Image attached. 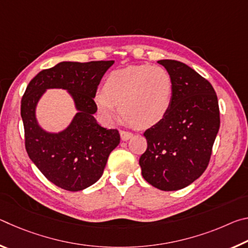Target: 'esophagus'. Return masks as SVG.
I'll list each match as a JSON object with an SVG mask.
<instances>
[{"instance_id":"obj_1","label":"esophagus","mask_w":248,"mask_h":248,"mask_svg":"<svg viewBox=\"0 0 248 248\" xmlns=\"http://www.w3.org/2000/svg\"><path fill=\"white\" fill-rule=\"evenodd\" d=\"M132 136H133V134L131 132H129V131H124V130H121V131H120V137H121V140H123V141L129 140L130 138H132Z\"/></svg>"}]
</instances>
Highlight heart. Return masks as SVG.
Wrapping results in <instances>:
<instances>
[{
    "label": "heart",
    "instance_id": "b5f03b06",
    "mask_svg": "<svg viewBox=\"0 0 248 248\" xmlns=\"http://www.w3.org/2000/svg\"><path fill=\"white\" fill-rule=\"evenodd\" d=\"M173 99V78L159 65L139 64L115 70L108 75L104 92L95 95L98 110L105 119L118 114L138 128L158 124L170 111Z\"/></svg>",
    "mask_w": 248,
    "mask_h": 248
}]
</instances>
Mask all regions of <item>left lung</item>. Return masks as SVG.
Instances as JSON below:
<instances>
[{
  "label": "left lung",
  "mask_w": 248,
  "mask_h": 248,
  "mask_svg": "<svg viewBox=\"0 0 248 248\" xmlns=\"http://www.w3.org/2000/svg\"><path fill=\"white\" fill-rule=\"evenodd\" d=\"M158 63L173 78V99L164 118L145 130L148 148L139 164L150 185L171 191L194 183L208 167L220 110L215 89L194 69L176 60Z\"/></svg>",
  "instance_id": "left-lung-1"
}]
</instances>
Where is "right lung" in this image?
<instances>
[{
  "instance_id": "obj_1",
  "label": "right lung",
  "mask_w": 248,
  "mask_h": 248,
  "mask_svg": "<svg viewBox=\"0 0 248 248\" xmlns=\"http://www.w3.org/2000/svg\"><path fill=\"white\" fill-rule=\"evenodd\" d=\"M114 61L60 62L43 70L29 82L22 98L20 115L25 148L29 158L48 180L69 191H79L102 177L109 154L120 142L117 129H106L94 118V97L105 72ZM69 91L79 110L63 132L49 134L35 119V106L44 91Z\"/></svg>"
}]
</instances>
